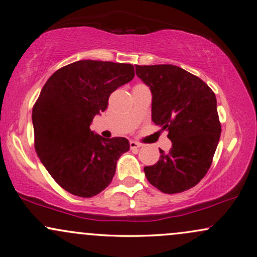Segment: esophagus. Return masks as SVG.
<instances>
[{
	"label": "esophagus",
	"instance_id": "1",
	"mask_svg": "<svg viewBox=\"0 0 257 257\" xmlns=\"http://www.w3.org/2000/svg\"><path fill=\"white\" fill-rule=\"evenodd\" d=\"M129 146H130V149L134 150V149H139V148L142 147V144L137 143V142H135V141H130Z\"/></svg>",
	"mask_w": 257,
	"mask_h": 257
}]
</instances>
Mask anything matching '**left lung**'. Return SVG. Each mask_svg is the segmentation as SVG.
<instances>
[{
	"label": "left lung",
	"instance_id": "left-lung-1",
	"mask_svg": "<svg viewBox=\"0 0 257 257\" xmlns=\"http://www.w3.org/2000/svg\"><path fill=\"white\" fill-rule=\"evenodd\" d=\"M135 67L153 94L154 123L168 130L172 142L169 153L160 149L156 164L144 168L146 177L162 192H184L204 178L218 147L221 124L215 94L200 78L175 65Z\"/></svg>",
	"mask_w": 257,
	"mask_h": 257
}]
</instances>
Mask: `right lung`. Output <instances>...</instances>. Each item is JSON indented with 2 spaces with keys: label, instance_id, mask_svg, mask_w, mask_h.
<instances>
[{
  "label": "right lung",
  "instance_id": "right-lung-1",
  "mask_svg": "<svg viewBox=\"0 0 257 257\" xmlns=\"http://www.w3.org/2000/svg\"><path fill=\"white\" fill-rule=\"evenodd\" d=\"M132 64L79 60L45 82L32 108L35 149L48 172L74 196L91 198L109 185L124 137L103 139L89 125L115 89L133 80Z\"/></svg>",
  "mask_w": 257,
  "mask_h": 257
}]
</instances>
